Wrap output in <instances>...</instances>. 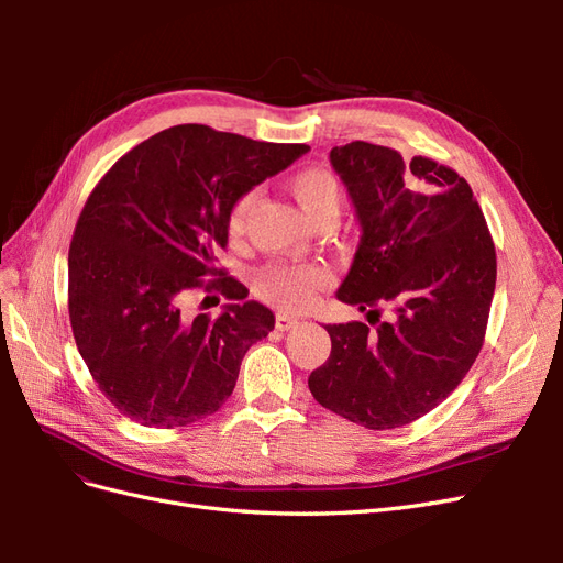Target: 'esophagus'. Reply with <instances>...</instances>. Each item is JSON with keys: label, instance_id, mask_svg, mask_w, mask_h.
Instances as JSON below:
<instances>
[{"label": "esophagus", "instance_id": "esophagus-1", "mask_svg": "<svg viewBox=\"0 0 563 563\" xmlns=\"http://www.w3.org/2000/svg\"><path fill=\"white\" fill-rule=\"evenodd\" d=\"M275 327H277V331H291V329L298 327V319L291 317V314L279 312L277 319H275Z\"/></svg>", "mask_w": 563, "mask_h": 563}]
</instances>
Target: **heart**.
Wrapping results in <instances>:
<instances>
[{"mask_svg": "<svg viewBox=\"0 0 563 563\" xmlns=\"http://www.w3.org/2000/svg\"><path fill=\"white\" fill-rule=\"evenodd\" d=\"M286 187L310 223H319V220H329V218L335 220L343 192H340L338 176L329 172V168H321V166L300 168V172H296L286 180ZM253 207H255V192H244L230 203L225 228L232 242L242 240ZM329 282H331L329 269L317 263H269L255 272L253 286H255V294H258L263 300L277 305L282 310L298 312L302 308H308L314 294Z\"/></svg>", "mask_w": 563, "mask_h": 563, "instance_id": "heart-1", "label": "heart"}]
</instances>
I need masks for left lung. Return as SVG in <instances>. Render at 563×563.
Returning a JSON list of instances; mask_svg holds the SVG:
<instances>
[{
    "label": "left lung",
    "mask_w": 563,
    "mask_h": 563,
    "mask_svg": "<svg viewBox=\"0 0 563 563\" xmlns=\"http://www.w3.org/2000/svg\"><path fill=\"white\" fill-rule=\"evenodd\" d=\"M362 225L338 300L391 321L329 323L331 354L308 380L329 411L391 430L430 413L479 354L496 291V246L472 187L428 157L354 141L331 150Z\"/></svg>",
    "instance_id": "1"
}]
</instances>
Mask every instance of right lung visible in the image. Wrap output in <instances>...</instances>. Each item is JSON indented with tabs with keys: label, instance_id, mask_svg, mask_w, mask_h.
Listing matches in <instances>:
<instances>
[{
	"label": "right lung",
	"instance_id": "1",
	"mask_svg": "<svg viewBox=\"0 0 563 563\" xmlns=\"http://www.w3.org/2000/svg\"><path fill=\"white\" fill-rule=\"evenodd\" d=\"M308 150L180 124L129 150L93 187L67 255V308L84 364L126 418L183 428L228 401L244 354L275 329V314L242 302L249 288L216 267L228 209ZM192 287L231 302L218 318H185Z\"/></svg>",
	"mask_w": 563,
	"mask_h": 563
}]
</instances>
